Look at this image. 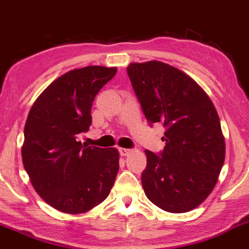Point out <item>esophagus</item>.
Listing matches in <instances>:
<instances>
[{"label":"esophagus","mask_w":249,"mask_h":249,"mask_svg":"<svg viewBox=\"0 0 249 249\" xmlns=\"http://www.w3.org/2000/svg\"><path fill=\"white\" fill-rule=\"evenodd\" d=\"M119 152H120V155H122V156H127V155H129V153L131 152V150H130V148L120 147L119 148Z\"/></svg>","instance_id":"1"}]
</instances>
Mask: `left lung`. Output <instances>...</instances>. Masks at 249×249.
Masks as SVG:
<instances>
[{
	"label": "left lung",
	"instance_id": "obj_1",
	"mask_svg": "<svg viewBox=\"0 0 249 249\" xmlns=\"http://www.w3.org/2000/svg\"><path fill=\"white\" fill-rule=\"evenodd\" d=\"M126 71L147 122L166 127L161 156L145 150L146 196L168 213L198 208L215 188L226 153L215 106L190 76L166 62H131Z\"/></svg>",
	"mask_w": 249,
	"mask_h": 249
}]
</instances>
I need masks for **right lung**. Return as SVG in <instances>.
Instances as JSON below:
<instances>
[{
  "label": "right lung",
  "instance_id": "add662e5",
  "mask_svg": "<svg viewBox=\"0 0 249 249\" xmlns=\"http://www.w3.org/2000/svg\"><path fill=\"white\" fill-rule=\"evenodd\" d=\"M115 73L117 67L71 70L41 92L28 114L23 166L39 196L61 213H88L106 200L115 182L119 151L77 141L92 123L97 93Z\"/></svg>",
  "mask_w": 249,
  "mask_h": 249
}]
</instances>
